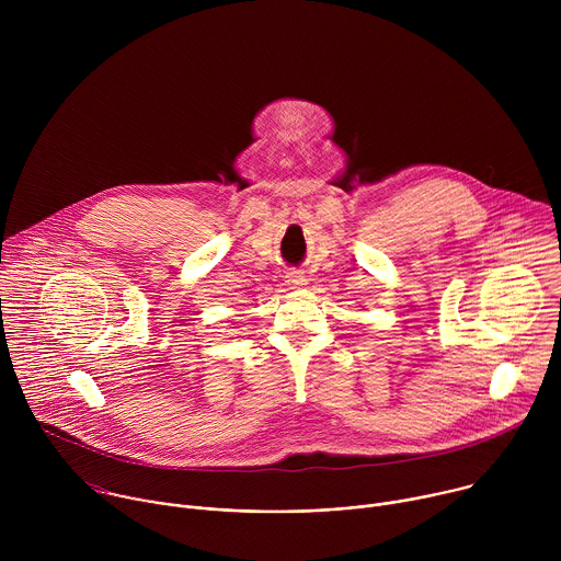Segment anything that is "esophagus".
Wrapping results in <instances>:
<instances>
[{
  "instance_id": "34e87169",
  "label": "esophagus",
  "mask_w": 561,
  "mask_h": 561,
  "mask_svg": "<svg viewBox=\"0 0 561 561\" xmlns=\"http://www.w3.org/2000/svg\"><path fill=\"white\" fill-rule=\"evenodd\" d=\"M286 284L290 288H299V286L306 284V279H304V275L299 271H290V273H286Z\"/></svg>"
}]
</instances>
